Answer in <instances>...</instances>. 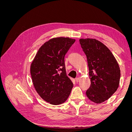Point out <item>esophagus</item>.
<instances>
[{"label": "esophagus", "instance_id": "1", "mask_svg": "<svg viewBox=\"0 0 132 132\" xmlns=\"http://www.w3.org/2000/svg\"><path fill=\"white\" fill-rule=\"evenodd\" d=\"M79 80H80V79L79 78H77L75 79V81L77 82H78L79 81Z\"/></svg>", "mask_w": 132, "mask_h": 132}]
</instances>
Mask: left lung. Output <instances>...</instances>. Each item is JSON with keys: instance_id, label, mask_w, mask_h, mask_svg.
<instances>
[{"instance_id": "left-lung-1", "label": "left lung", "mask_w": 132, "mask_h": 132, "mask_svg": "<svg viewBox=\"0 0 132 132\" xmlns=\"http://www.w3.org/2000/svg\"><path fill=\"white\" fill-rule=\"evenodd\" d=\"M88 64L91 85L86 92L90 100L96 103L105 101L119 86L121 71L110 50L96 39H80Z\"/></svg>"}]
</instances>
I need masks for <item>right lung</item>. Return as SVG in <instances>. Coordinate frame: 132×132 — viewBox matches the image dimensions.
Listing matches in <instances>:
<instances>
[{"instance_id":"add662e5","label":"right lung","mask_w":132,"mask_h":132,"mask_svg":"<svg viewBox=\"0 0 132 132\" xmlns=\"http://www.w3.org/2000/svg\"><path fill=\"white\" fill-rule=\"evenodd\" d=\"M75 39L57 37L50 39L40 47L31 65L35 88L41 97L52 105L64 102L73 84L66 74L64 57Z\"/></svg>"}]
</instances>
